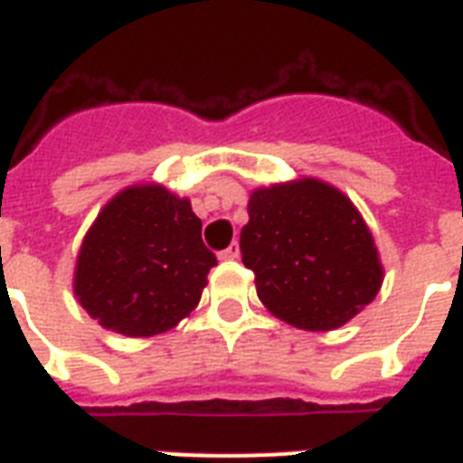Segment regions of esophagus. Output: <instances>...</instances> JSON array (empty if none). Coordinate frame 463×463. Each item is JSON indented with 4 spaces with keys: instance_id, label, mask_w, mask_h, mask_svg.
<instances>
[{
    "instance_id": "34e87169",
    "label": "esophagus",
    "mask_w": 463,
    "mask_h": 463,
    "mask_svg": "<svg viewBox=\"0 0 463 463\" xmlns=\"http://www.w3.org/2000/svg\"><path fill=\"white\" fill-rule=\"evenodd\" d=\"M238 257H240L238 242H232L231 247H225L223 252H218V260H238Z\"/></svg>"
}]
</instances>
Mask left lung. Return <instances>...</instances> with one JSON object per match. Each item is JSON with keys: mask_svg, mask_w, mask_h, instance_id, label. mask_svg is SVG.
I'll list each match as a JSON object with an SVG mask.
<instances>
[{"mask_svg": "<svg viewBox=\"0 0 463 463\" xmlns=\"http://www.w3.org/2000/svg\"><path fill=\"white\" fill-rule=\"evenodd\" d=\"M240 232L257 296L298 329L329 331L373 303L382 286L374 240L338 189L300 180L257 189Z\"/></svg>", "mask_w": 463, "mask_h": 463, "instance_id": "obj_1", "label": "left lung"}]
</instances>
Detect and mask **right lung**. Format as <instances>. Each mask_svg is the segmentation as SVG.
<instances>
[{
    "instance_id": "add662e5",
    "label": "right lung",
    "mask_w": 463,
    "mask_h": 463,
    "mask_svg": "<svg viewBox=\"0 0 463 463\" xmlns=\"http://www.w3.org/2000/svg\"><path fill=\"white\" fill-rule=\"evenodd\" d=\"M216 264L187 199L137 184L119 192L83 238L74 290L105 329L154 336L196 307Z\"/></svg>"
}]
</instances>
